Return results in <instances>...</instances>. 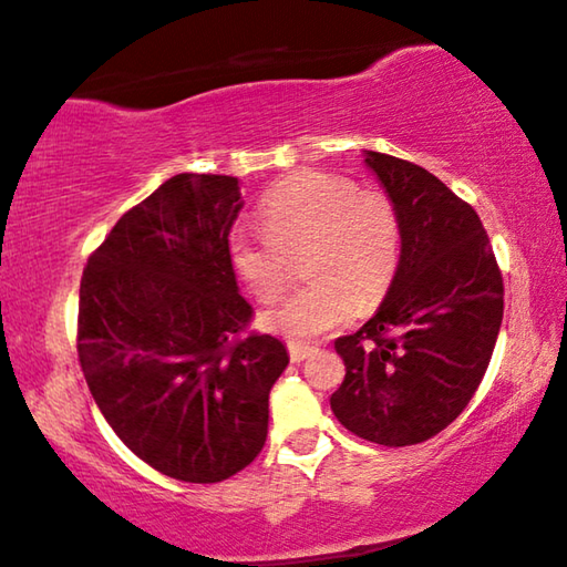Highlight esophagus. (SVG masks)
I'll use <instances>...</instances> for the list:
<instances>
[{
	"label": "esophagus",
	"instance_id": "esophagus-1",
	"mask_svg": "<svg viewBox=\"0 0 567 567\" xmlns=\"http://www.w3.org/2000/svg\"><path fill=\"white\" fill-rule=\"evenodd\" d=\"M287 352H290V360H292V362H302V360H308V357L316 352V347L300 344V341H290V347H287Z\"/></svg>",
	"mask_w": 567,
	"mask_h": 567
}]
</instances>
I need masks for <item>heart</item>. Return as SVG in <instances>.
Listing matches in <instances>:
<instances>
[{"instance_id":"heart-1","label":"heart","mask_w":567,"mask_h":567,"mask_svg":"<svg viewBox=\"0 0 567 567\" xmlns=\"http://www.w3.org/2000/svg\"><path fill=\"white\" fill-rule=\"evenodd\" d=\"M260 228H236L230 259L261 302L280 298L302 257L310 280L261 316L265 329L308 341L352 321L385 295L401 261L403 223L393 197L331 172H302L269 189Z\"/></svg>"}]
</instances>
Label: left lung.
<instances>
[{
	"label": "left lung",
	"instance_id": "left-lung-1",
	"mask_svg": "<svg viewBox=\"0 0 567 567\" xmlns=\"http://www.w3.org/2000/svg\"><path fill=\"white\" fill-rule=\"evenodd\" d=\"M401 213V261L360 331L333 341L347 374L331 411L367 442L432 440L475 395L504 318V277L481 218L424 166L367 151Z\"/></svg>",
	"mask_w": 567,
	"mask_h": 567
}]
</instances>
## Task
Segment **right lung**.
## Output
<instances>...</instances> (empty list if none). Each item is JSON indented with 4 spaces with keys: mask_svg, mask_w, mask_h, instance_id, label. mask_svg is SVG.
<instances>
[{
    "mask_svg": "<svg viewBox=\"0 0 567 567\" xmlns=\"http://www.w3.org/2000/svg\"><path fill=\"white\" fill-rule=\"evenodd\" d=\"M238 179L177 174L131 207L86 259L76 352L102 416L135 457L220 483L261 452L269 390L290 362L246 331L228 234Z\"/></svg>",
    "mask_w": 567,
    "mask_h": 567,
    "instance_id": "1",
    "label": "right lung"
}]
</instances>
